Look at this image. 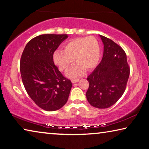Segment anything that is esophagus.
Returning a JSON list of instances; mask_svg holds the SVG:
<instances>
[{
	"label": "esophagus",
	"instance_id": "obj_1",
	"mask_svg": "<svg viewBox=\"0 0 149 149\" xmlns=\"http://www.w3.org/2000/svg\"><path fill=\"white\" fill-rule=\"evenodd\" d=\"M79 81V79H72L71 80V82L72 83H77Z\"/></svg>",
	"mask_w": 149,
	"mask_h": 149
}]
</instances>
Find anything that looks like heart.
<instances>
[{
    "label": "heart",
    "mask_w": 149,
    "mask_h": 149,
    "mask_svg": "<svg viewBox=\"0 0 149 149\" xmlns=\"http://www.w3.org/2000/svg\"><path fill=\"white\" fill-rule=\"evenodd\" d=\"M100 45L94 36L72 39L63 46V51L57 49L53 55V60L59 69L66 71L72 64L74 59L77 65L67 72L69 78L80 77L85 69L92 70L100 62Z\"/></svg>",
    "instance_id": "obj_1"
}]
</instances>
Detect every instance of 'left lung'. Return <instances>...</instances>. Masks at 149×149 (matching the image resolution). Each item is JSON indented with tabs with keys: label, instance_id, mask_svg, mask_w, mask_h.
I'll return each instance as SVG.
<instances>
[{
	"label": "left lung",
	"instance_id": "1",
	"mask_svg": "<svg viewBox=\"0 0 149 149\" xmlns=\"http://www.w3.org/2000/svg\"><path fill=\"white\" fill-rule=\"evenodd\" d=\"M104 49L100 63L88 77L89 88L86 95L92 106L107 109L123 95L130 76L126 54L111 39L100 35Z\"/></svg>",
	"mask_w": 149,
	"mask_h": 149
}]
</instances>
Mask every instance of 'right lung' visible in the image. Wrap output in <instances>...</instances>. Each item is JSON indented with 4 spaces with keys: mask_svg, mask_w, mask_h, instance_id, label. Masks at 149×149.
Here are the masks:
<instances>
[{
    "mask_svg": "<svg viewBox=\"0 0 149 149\" xmlns=\"http://www.w3.org/2000/svg\"><path fill=\"white\" fill-rule=\"evenodd\" d=\"M67 35H41L25 46L20 60L23 84L32 100L47 111L61 109L71 90L70 80L63 76L55 65L54 52Z\"/></svg>",
    "mask_w": 149,
    "mask_h": 149,
    "instance_id": "obj_1",
    "label": "right lung"
}]
</instances>
